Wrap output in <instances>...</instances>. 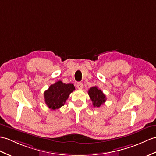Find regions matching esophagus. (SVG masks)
<instances>
[{
	"label": "esophagus",
	"instance_id": "34e87169",
	"mask_svg": "<svg viewBox=\"0 0 156 156\" xmlns=\"http://www.w3.org/2000/svg\"><path fill=\"white\" fill-rule=\"evenodd\" d=\"M76 87L78 89H82L83 88V84L82 82H78L76 84Z\"/></svg>",
	"mask_w": 156,
	"mask_h": 156
}]
</instances>
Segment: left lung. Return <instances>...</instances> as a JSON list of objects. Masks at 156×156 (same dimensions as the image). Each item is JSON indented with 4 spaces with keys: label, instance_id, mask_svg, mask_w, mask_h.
Returning a JSON list of instances; mask_svg holds the SVG:
<instances>
[{
    "label": "left lung",
    "instance_id": "obj_1",
    "mask_svg": "<svg viewBox=\"0 0 156 156\" xmlns=\"http://www.w3.org/2000/svg\"><path fill=\"white\" fill-rule=\"evenodd\" d=\"M88 93L94 107L99 108L101 105L106 102V96L97 86H93L90 88Z\"/></svg>",
    "mask_w": 156,
    "mask_h": 156
}]
</instances>
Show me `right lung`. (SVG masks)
<instances>
[{"label": "right lung", "mask_w": 156, "mask_h": 156, "mask_svg": "<svg viewBox=\"0 0 156 156\" xmlns=\"http://www.w3.org/2000/svg\"><path fill=\"white\" fill-rule=\"evenodd\" d=\"M74 90V84H66L62 81H58L50 85L49 88L44 92L45 103L50 109H59L64 106L70 93Z\"/></svg>", "instance_id": "obj_1"}]
</instances>
